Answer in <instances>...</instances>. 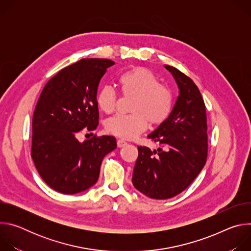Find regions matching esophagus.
I'll return each mask as SVG.
<instances>
[{
  "label": "esophagus",
  "mask_w": 251,
  "mask_h": 251,
  "mask_svg": "<svg viewBox=\"0 0 251 251\" xmlns=\"http://www.w3.org/2000/svg\"><path fill=\"white\" fill-rule=\"evenodd\" d=\"M125 145H127V142H126V141H124V140H122V139H119V140L117 141V146H118L119 148L124 147Z\"/></svg>",
  "instance_id": "obj_1"
}]
</instances>
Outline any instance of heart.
<instances>
[{
	"label": "heart",
	"instance_id": "heart-1",
	"mask_svg": "<svg viewBox=\"0 0 251 251\" xmlns=\"http://www.w3.org/2000/svg\"><path fill=\"white\" fill-rule=\"evenodd\" d=\"M121 91L125 97L133 98L129 115H117L106 121L105 128L110 134L123 139H133L152 124L163 123L171 114L173 96L171 90L159 83V78L145 67H135L119 77ZM99 108L110 114L117 104V94L108 85L101 87L97 93Z\"/></svg>",
	"mask_w": 251,
	"mask_h": 251
}]
</instances>
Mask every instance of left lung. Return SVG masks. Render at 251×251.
I'll return each mask as SVG.
<instances>
[{
  "instance_id": "1",
  "label": "left lung",
  "mask_w": 251,
  "mask_h": 251,
  "mask_svg": "<svg viewBox=\"0 0 251 251\" xmlns=\"http://www.w3.org/2000/svg\"><path fill=\"white\" fill-rule=\"evenodd\" d=\"M165 68L177 85L178 96L169 117L148 135L165 150L139 146L132 176L133 186L155 200H167L186 190L207 157L206 113L201 94L180 70L170 65Z\"/></svg>"
}]
</instances>
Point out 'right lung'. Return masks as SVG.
Returning <instances> with one entry per match:
<instances>
[{
  "instance_id": "obj_1",
  "label": "right lung",
  "mask_w": 251,
  "mask_h": 251,
  "mask_svg": "<svg viewBox=\"0 0 251 251\" xmlns=\"http://www.w3.org/2000/svg\"><path fill=\"white\" fill-rule=\"evenodd\" d=\"M114 63L80 59L58 71L41 93L32 116L30 155L43 180L58 193L74 195L95 185L103 158L117 147L112 136L76 139L83 128L96 129L98 85Z\"/></svg>"
}]
</instances>
